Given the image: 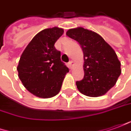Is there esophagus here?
Returning a JSON list of instances; mask_svg holds the SVG:
<instances>
[{
  "instance_id": "obj_1",
  "label": "esophagus",
  "mask_w": 131,
  "mask_h": 131,
  "mask_svg": "<svg viewBox=\"0 0 131 131\" xmlns=\"http://www.w3.org/2000/svg\"><path fill=\"white\" fill-rule=\"evenodd\" d=\"M74 64V63L73 61H70V62H69V67H70V69H72Z\"/></svg>"
}]
</instances>
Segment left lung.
<instances>
[{
    "label": "left lung",
    "mask_w": 131,
    "mask_h": 131,
    "mask_svg": "<svg viewBox=\"0 0 131 131\" xmlns=\"http://www.w3.org/2000/svg\"><path fill=\"white\" fill-rule=\"evenodd\" d=\"M66 34L77 41L84 54V78L76 82L77 89L89 97L105 95L121 74L116 53L95 32L78 27L69 29Z\"/></svg>",
    "instance_id": "1"
}]
</instances>
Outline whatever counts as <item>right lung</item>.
Returning a JSON list of instances; mask_svg holds the SVG:
<instances>
[{
	"instance_id": "1",
	"label": "right lung",
	"mask_w": 131,
	"mask_h": 131,
	"mask_svg": "<svg viewBox=\"0 0 131 131\" xmlns=\"http://www.w3.org/2000/svg\"><path fill=\"white\" fill-rule=\"evenodd\" d=\"M58 27L47 28L32 39L21 54L17 67L18 77L33 95L49 98L58 94L66 73L69 72L61 61V52L54 43L63 34Z\"/></svg>"
}]
</instances>
